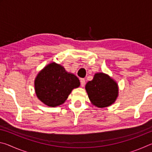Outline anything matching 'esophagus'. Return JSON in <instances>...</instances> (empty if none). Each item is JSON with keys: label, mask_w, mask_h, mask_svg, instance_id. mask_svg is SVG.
Instances as JSON below:
<instances>
[{"label": "esophagus", "mask_w": 152, "mask_h": 152, "mask_svg": "<svg viewBox=\"0 0 152 152\" xmlns=\"http://www.w3.org/2000/svg\"><path fill=\"white\" fill-rule=\"evenodd\" d=\"M86 84V81L85 80H84V78H81L80 79V85L82 87H84V85H85Z\"/></svg>", "instance_id": "1"}]
</instances>
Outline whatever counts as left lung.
I'll use <instances>...</instances> for the list:
<instances>
[{"label":"left lung","instance_id":"left-lung-1","mask_svg":"<svg viewBox=\"0 0 152 152\" xmlns=\"http://www.w3.org/2000/svg\"><path fill=\"white\" fill-rule=\"evenodd\" d=\"M85 88L90 101L100 108L112 104L117 99L119 91L116 82L104 73L95 74L92 80L87 82Z\"/></svg>","mask_w":152,"mask_h":152}]
</instances>
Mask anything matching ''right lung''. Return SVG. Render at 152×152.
Masks as SVG:
<instances>
[{
	"label": "right lung",
	"mask_w": 152,
	"mask_h": 152,
	"mask_svg": "<svg viewBox=\"0 0 152 152\" xmlns=\"http://www.w3.org/2000/svg\"><path fill=\"white\" fill-rule=\"evenodd\" d=\"M80 80L59 64L51 63L38 74L35 80V93L41 101L49 107L63 104Z\"/></svg>",
	"instance_id": "1"
}]
</instances>
